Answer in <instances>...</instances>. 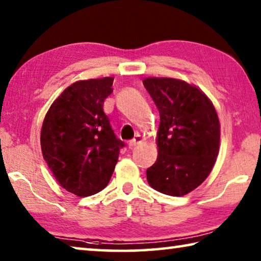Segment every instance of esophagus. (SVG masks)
<instances>
[{"instance_id":"1","label":"esophagus","mask_w":261,"mask_h":261,"mask_svg":"<svg viewBox=\"0 0 261 261\" xmlns=\"http://www.w3.org/2000/svg\"><path fill=\"white\" fill-rule=\"evenodd\" d=\"M140 143H142V138H141V135H135V138L129 141V148H134L136 145H139Z\"/></svg>"}]
</instances>
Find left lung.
<instances>
[{"instance_id": "obj_1", "label": "left lung", "mask_w": 261, "mask_h": 261, "mask_svg": "<svg viewBox=\"0 0 261 261\" xmlns=\"http://www.w3.org/2000/svg\"><path fill=\"white\" fill-rule=\"evenodd\" d=\"M143 85L161 116L158 157L147 170L159 193L185 196L211 173L220 145V122L213 103L194 85L174 77H145Z\"/></svg>"}]
</instances>
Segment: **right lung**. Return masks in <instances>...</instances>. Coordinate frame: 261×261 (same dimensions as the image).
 <instances>
[{
    "label": "right lung",
    "instance_id": "1",
    "mask_svg": "<svg viewBox=\"0 0 261 261\" xmlns=\"http://www.w3.org/2000/svg\"><path fill=\"white\" fill-rule=\"evenodd\" d=\"M113 77L76 81L49 108L41 128V150L57 182L86 197L103 190L111 179L123 142L116 138L104 99Z\"/></svg>",
    "mask_w": 261,
    "mask_h": 261
}]
</instances>
